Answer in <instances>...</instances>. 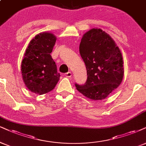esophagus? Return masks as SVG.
<instances>
[{
    "instance_id": "1",
    "label": "esophagus",
    "mask_w": 146,
    "mask_h": 146,
    "mask_svg": "<svg viewBox=\"0 0 146 146\" xmlns=\"http://www.w3.org/2000/svg\"><path fill=\"white\" fill-rule=\"evenodd\" d=\"M64 75H65V76H66V77H71L72 76V74L71 72H68L65 74Z\"/></svg>"
}]
</instances>
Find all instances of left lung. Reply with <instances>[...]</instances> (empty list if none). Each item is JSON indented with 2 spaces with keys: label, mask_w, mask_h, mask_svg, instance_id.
<instances>
[{
  "label": "left lung",
  "mask_w": 146,
  "mask_h": 146,
  "mask_svg": "<svg viewBox=\"0 0 146 146\" xmlns=\"http://www.w3.org/2000/svg\"><path fill=\"white\" fill-rule=\"evenodd\" d=\"M85 64L87 80L76 89L86 98L102 100L120 85L124 76L122 53L115 41L100 28L84 34L79 46Z\"/></svg>",
  "instance_id": "8db88e82"
}]
</instances>
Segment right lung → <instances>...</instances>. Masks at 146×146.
<instances>
[{"instance_id":"right-lung-1","label":"right lung","mask_w":146,"mask_h":146,"mask_svg":"<svg viewBox=\"0 0 146 146\" xmlns=\"http://www.w3.org/2000/svg\"><path fill=\"white\" fill-rule=\"evenodd\" d=\"M57 38L51 32L38 34L28 44L21 64V76L27 89L38 95L52 91L60 74L51 53Z\"/></svg>"}]
</instances>
